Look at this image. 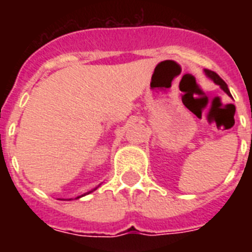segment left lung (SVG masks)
Masks as SVG:
<instances>
[{
  "label": "left lung",
  "instance_id": "left-lung-1",
  "mask_svg": "<svg viewBox=\"0 0 252 252\" xmlns=\"http://www.w3.org/2000/svg\"><path fill=\"white\" fill-rule=\"evenodd\" d=\"M204 73H205V76H207L208 78H211L216 85H219V86L221 87V89H222V90L229 95V96H231L230 91H229V89H227V85L225 84V81H223L222 78L217 74V73L212 72V70H208V69H204Z\"/></svg>",
  "mask_w": 252,
  "mask_h": 252
}]
</instances>
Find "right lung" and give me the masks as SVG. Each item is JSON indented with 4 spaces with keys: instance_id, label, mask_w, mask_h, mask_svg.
Masks as SVG:
<instances>
[{
    "instance_id": "obj_1",
    "label": "right lung",
    "mask_w": 252,
    "mask_h": 252,
    "mask_svg": "<svg viewBox=\"0 0 252 252\" xmlns=\"http://www.w3.org/2000/svg\"><path fill=\"white\" fill-rule=\"evenodd\" d=\"M98 188V187H96ZM96 188H94V189H93V191H95V189H96ZM93 191H90V192H93ZM90 192H87V193H90ZM87 193H85V195H87ZM85 195H82V196H85ZM82 196H78V197H76V199H80V197H82Z\"/></svg>"
}]
</instances>
